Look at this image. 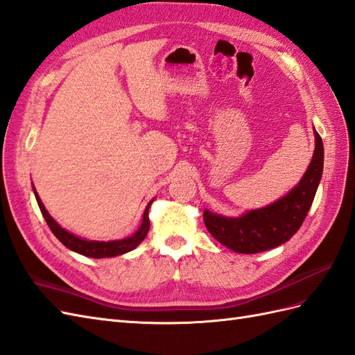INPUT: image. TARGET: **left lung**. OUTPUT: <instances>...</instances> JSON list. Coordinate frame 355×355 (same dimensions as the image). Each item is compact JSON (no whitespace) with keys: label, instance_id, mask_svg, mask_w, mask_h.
Returning <instances> with one entry per match:
<instances>
[{"label":"left lung","instance_id":"1","mask_svg":"<svg viewBox=\"0 0 355 355\" xmlns=\"http://www.w3.org/2000/svg\"><path fill=\"white\" fill-rule=\"evenodd\" d=\"M322 168V139L315 130L313 157L298 186L275 204L235 219L205 210L204 222L208 232L223 246L239 253H258L286 243L300 230L311 210Z\"/></svg>","mask_w":355,"mask_h":355}]
</instances>
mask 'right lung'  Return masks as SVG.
<instances>
[{"instance_id":"obj_1","label":"right lung","mask_w":355,"mask_h":355,"mask_svg":"<svg viewBox=\"0 0 355 355\" xmlns=\"http://www.w3.org/2000/svg\"><path fill=\"white\" fill-rule=\"evenodd\" d=\"M33 190H34V187H33ZM34 195H35V199H37V204L40 207V211L44 217V220H46L53 235H55V237L62 244H64L67 249L73 250L76 253H80V255L88 257V258H97V259L98 258H111V257L123 255V253L130 252L145 239V235L148 234V230H150L148 208L153 201L147 205V208H145L139 230L136 231L132 237H127L123 240H115V241H88V240L76 237V235H73V234H70L64 228H61V226L55 220H53L51 214L46 211V208H44V205L42 204L39 195L35 193V190H34Z\"/></svg>"}]
</instances>
